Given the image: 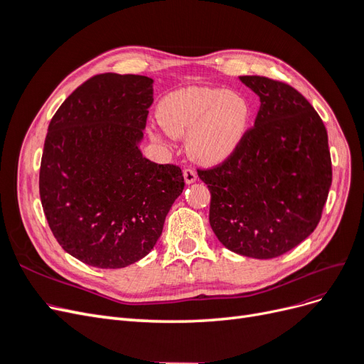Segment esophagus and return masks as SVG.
<instances>
[{
    "mask_svg": "<svg viewBox=\"0 0 364 364\" xmlns=\"http://www.w3.org/2000/svg\"><path fill=\"white\" fill-rule=\"evenodd\" d=\"M183 179L186 183H193L197 181V173L193 168H185L183 170Z\"/></svg>",
    "mask_w": 364,
    "mask_h": 364,
    "instance_id": "obj_1",
    "label": "esophagus"
}]
</instances>
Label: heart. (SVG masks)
Instances as JSON below:
<instances>
[{"label":"heart","mask_w":364,"mask_h":364,"mask_svg":"<svg viewBox=\"0 0 364 364\" xmlns=\"http://www.w3.org/2000/svg\"><path fill=\"white\" fill-rule=\"evenodd\" d=\"M250 109L243 97L217 87H188L164 98L158 119L168 135H188L190 155L202 164L228 158L245 136Z\"/></svg>","instance_id":"1"}]
</instances>
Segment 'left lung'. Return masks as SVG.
Returning <instances> with one entry per match:
<instances>
[{"label":"left lung","instance_id":"left-lung-1","mask_svg":"<svg viewBox=\"0 0 364 364\" xmlns=\"http://www.w3.org/2000/svg\"><path fill=\"white\" fill-rule=\"evenodd\" d=\"M240 80L259 95L255 124L217 165L197 168L211 193L209 223L225 247L270 259L310 235L333 182L328 134L291 85L264 75Z\"/></svg>","mask_w":364,"mask_h":364}]
</instances>
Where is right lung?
Returning <instances> with one entry per match:
<instances>
[{
  "mask_svg": "<svg viewBox=\"0 0 364 364\" xmlns=\"http://www.w3.org/2000/svg\"><path fill=\"white\" fill-rule=\"evenodd\" d=\"M146 75L103 73L53 115L39 194L54 238L87 266L121 269L144 258L185 182L181 167L141 155L153 103Z\"/></svg>",
  "mask_w": 364,
  "mask_h": 364,
  "instance_id": "right-lung-1",
  "label": "right lung"
}]
</instances>
